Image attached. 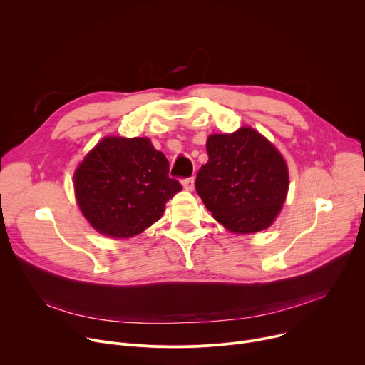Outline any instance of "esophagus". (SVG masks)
Here are the masks:
<instances>
[{
	"label": "esophagus",
	"instance_id": "1",
	"mask_svg": "<svg viewBox=\"0 0 365 365\" xmlns=\"http://www.w3.org/2000/svg\"><path fill=\"white\" fill-rule=\"evenodd\" d=\"M182 185H183V187H185V190L192 192V190L195 189V179H193V178H187V179H185V180L182 182Z\"/></svg>",
	"mask_w": 365,
	"mask_h": 365
}]
</instances>
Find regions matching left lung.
<instances>
[{"mask_svg":"<svg viewBox=\"0 0 365 365\" xmlns=\"http://www.w3.org/2000/svg\"><path fill=\"white\" fill-rule=\"evenodd\" d=\"M196 192L212 217L234 234L269 228L286 200L289 170L280 151L258 131L242 127L212 134Z\"/></svg>","mask_w":365,"mask_h":365,"instance_id":"obj_1","label":"left lung"}]
</instances>
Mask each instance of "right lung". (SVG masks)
<instances>
[{
    "instance_id": "obj_1",
    "label": "right lung",
    "mask_w": 365,
    "mask_h": 365,
    "mask_svg": "<svg viewBox=\"0 0 365 365\" xmlns=\"http://www.w3.org/2000/svg\"><path fill=\"white\" fill-rule=\"evenodd\" d=\"M83 217L99 234L130 238L158 222L166 202L182 190L169 178L166 155L147 137H106L73 175Z\"/></svg>"
}]
</instances>
